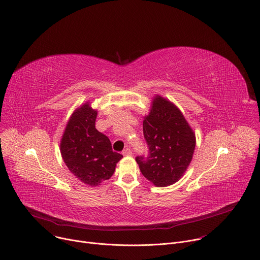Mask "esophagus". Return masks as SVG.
I'll return each instance as SVG.
<instances>
[{"mask_svg":"<svg viewBox=\"0 0 260 260\" xmlns=\"http://www.w3.org/2000/svg\"><path fill=\"white\" fill-rule=\"evenodd\" d=\"M123 155L124 156H131L132 155V151L130 148H126L124 151H123Z\"/></svg>","mask_w":260,"mask_h":260,"instance_id":"1","label":"esophagus"}]
</instances>
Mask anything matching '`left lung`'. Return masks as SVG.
I'll use <instances>...</instances> for the list:
<instances>
[{
  "instance_id": "8db88e82",
  "label": "left lung",
  "mask_w": 260,
  "mask_h": 260,
  "mask_svg": "<svg viewBox=\"0 0 260 260\" xmlns=\"http://www.w3.org/2000/svg\"><path fill=\"white\" fill-rule=\"evenodd\" d=\"M143 137L149 153L135 158L143 177L157 187L178 182L195 149V135L182 112L157 96L143 121Z\"/></svg>"
}]
</instances>
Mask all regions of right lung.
<instances>
[{"mask_svg": "<svg viewBox=\"0 0 260 260\" xmlns=\"http://www.w3.org/2000/svg\"><path fill=\"white\" fill-rule=\"evenodd\" d=\"M97 111L84 104L74 111L61 141V154L72 174L86 185L110 179L123 155L113 152L109 138L96 127Z\"/></svg>", "mask_w": 260, "mask_h": 260, "instance_id": "add662e5", "label": "right lung"}]
</instances>
